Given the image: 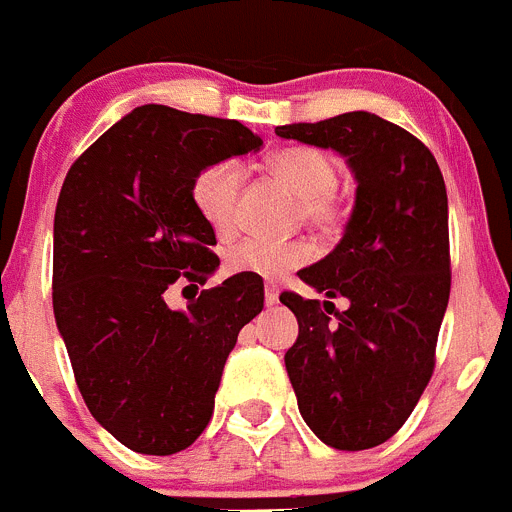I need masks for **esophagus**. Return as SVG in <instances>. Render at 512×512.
I'll return each instance as SVG.
<instances>
[{
  "label": "esophagus",
  "instance_id": "esophagus-1",
  "mask_svg": "<svg viewBox=\"0 0 512 512\" xmlns=\"http://www.w3.org/2000/svg\"><path fill=\"white\" fill-rule=\"evenodd\" d=\"M264 302H266V307H274L279 302V292H277V289H274V284H266Z\"/></svg>",
  "mask_w": 512,
  "mask_h": 512
}]
</instances>
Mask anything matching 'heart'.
Listing matches in <instances>:
<instances>
[{
    "mask_svg": "<svg viewBox=\"0 0 512 512\" xmlns=\"http://www.w3.org/2000/svg\"><path fill=\"white\" fill-rule=\"evenodd\" d=\"M269 174L287 192L297 197L302 223L320 235H336L346 225L348 207L338 197V164L330 153L312 146H289L269 156ZM243 187V171L235 161H215L194 176L192 202L210 228L217 233L233 228L238 194ZM310 259L305 243H271L259 238H243L230 243L223 253V269L228 274L251 277H279L282 271L302 266Z\"/></svg>",
    "mask_w": 512,
    "mask_h": 512,
    "instance_id": "b5f03b06",
    "label": "heart"
}]
</instances>
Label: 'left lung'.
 <instances>
[{
	"label": "left lung",
	"instance_id": "1",
	"mask_svg": "<svg viewBox=\"0 0 512 512\" xmlns=\"http://www.w3.org/2000/svg\"><path fill=\"white\" fill-rule=\"evenodd\" d=\"M279 138L333 148L356 176L341 243L297 277L349 307L284 292L300 336L284 354L310 431L341 451L379 446L410 418L431 382L451 292L449 200L441 169L415 135L372 112L277 128Z\"/></svg>",
	"mask_w": 512,
	"mask_h": 512
}]
</instances>
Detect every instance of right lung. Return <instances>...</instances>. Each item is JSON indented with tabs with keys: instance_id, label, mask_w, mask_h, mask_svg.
I'll use <instances>...</instances> for the list:
<instances>
[{
	"instance_id": "add662e5",
	"label": "right lung",
	"mask_w": 512,
	"mask_h": 512,
	"mask_svg": "<svg viewBox=\"0 0 512 512\" xmlns=\"http://www.w3.org/2000/svg\"><path fill=\"white\" fill-rule=\"evenodd\" d=\"M259 148L238 120L143 104L76 158L58 194V333L89 413L138 454L197 441L238 333L264 310L251 274L202 289L187 310L164 297L174 282L197 289L220 266L215 230L192 202L194 176Z\"/></svg>"
}]
</instances>
